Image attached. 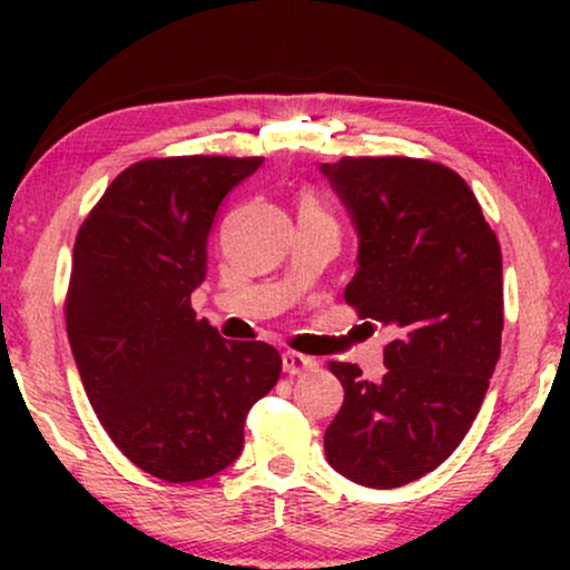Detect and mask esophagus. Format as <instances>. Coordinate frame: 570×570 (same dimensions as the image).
<instances>
[{"label":"esophagus","mask_w":570,"mask_h":570,"mask_svg":"<svg viewBox=\"0 0 570 570\" xmlns=\"http://www.w3.org/2000/svg\"><path fill=\"white\" fill-rule=\"evenodd\" d=\"M283 368L285 373H291V376H303V373H314L318 368L316 357H308V355H301V353H293V350H287L283 353Z\"/></svg>","instance_id":"obj_1"}]
</instances>
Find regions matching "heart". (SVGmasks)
Listing matches in <instances>:
<instances>
[{
	"label": "heart",
	"instance_id": "b5f03b06",
	"mask_svg": "<svg viewBox=\"0 0 570 570\" xmlns=\"http://www.w3.org/2000/svg\"><path fill=\"white\" fill-rule=\"evenodd\" d=\"M301 215H324V209L318 207V202L314 197H303Z\"/></svg>",
	"mask_w": 570,
	"mask_h": 570
}]
</instances>
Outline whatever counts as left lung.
Returning <instances> with one entry per match:
<instances>
[{
  "label": "left lung",
  "instance_id": "1",
  "mask_svg": "<svg viewBox=\"0 0 570 570\" xmlns=\"http://www.w3.org/2000/svg\"><path fill=\"white\" fill-rule=\"evenodd\" d=\"M318 170L361 240L345 301L396 334L381 381L330 363L345 402L324 433L326 462L357 485L400 488L446 462L485 400L501 357V244L464 178L441 163L394 155Z\"/></svg>",
  "mask_w": 570,
  "mask_h": 570
}]
</instances>
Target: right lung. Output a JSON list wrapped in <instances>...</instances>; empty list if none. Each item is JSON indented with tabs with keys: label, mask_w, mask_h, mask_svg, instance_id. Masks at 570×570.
Wrapping results in <instances>:
<instances>
[{
	"label": "right lung",
	"mask_w": 570,
	"mask_h": 570,
	"mask_svg": "<svg viewBox=\"0 0 570 570\" xmlns=\"http://www.w3.org/2000/svg\"><path fill=\"white\" fill-rule=\"evenodd\" d=\"M262 158L139 160L108 186L75 240L65 303L82 386L121 454L194 482L236 462L248 410L277 384L267 342H228L197 318L217 207Z\"/></svg>",
	"instance_id": "add662e5"
}]
</instances>
